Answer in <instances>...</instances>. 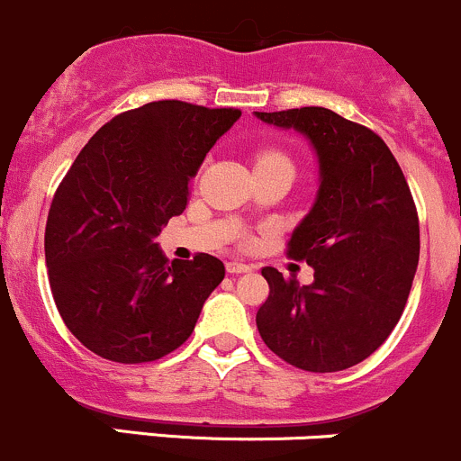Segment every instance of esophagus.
Returning a JSON list of instances; mask_svg holds the SVG:
<instances>
[{"label": "esophagus", "instance_id": "1", "mask_svg": "<svg viewBox=\"0 0 461 461\" xmlns=\"http://www.w3.org/2000/svg\"><path fill=\"white\" fill-rule=\"evenodd\" d=\"M226 271H229L230 276H240V273H250L253 271V267H249V264L244 262H229L226 264Z\"/></svg>", "mask_w": 461, "mask_h": 461}]
</instances>
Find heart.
I'll return each instance as SVG.
<instances>
[{"instance_id":"1","label":"heart","mask_w":461,"mask_h":461,"mask_svg":"<svg viewBox=\"0 0 461 461\" xmlns=\"http://www.w3.org/2000/svg\"><path fill=\"white\" fill-rule=\"evenodd\" d=\"M258 163H286V166H291L289 157L282 152H276V149H264V152H259Z\"/></svg>"}]
</instances>
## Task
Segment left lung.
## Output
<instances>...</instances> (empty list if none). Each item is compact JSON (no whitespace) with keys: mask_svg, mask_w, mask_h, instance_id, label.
I'll list each match as a JSON object with an SVG mask.
<instances>
[{"mask_svg":"<svg viewBox=\"0 0 461 461\" xmlns=\"http://www.w3.org/2000/svg\"><path fill=\"white\" fill-rule=\"evenodd\" d=\"M307 136L318 157L316 202L291 232L286 255L313 267L300 286L264 267L268 298L258 309L267 348L307 372L366 361L403 313L419 262V217L408 181L379 134L325 107L255 112Z\"/></svg>","mask_w":461,"mask_h":461,"instance_id":"obj_1","label":"left lung"}]
</instances>
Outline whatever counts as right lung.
Instances as JSON below:
<instances>
[{
  "label": "right lung",
  "mask_w": 461,
  "mask_h": 461,
  "mask_svg": "<svg viewBox=\"0 0 461 461\" xmlns=\"http://www.w3.org/2000/svg\"><path fill=\"white\" fill-rule=\"evenodd\" d=\"M240 109L157 100L104 122L58 185L44 232L49 282L71 334L113 363H149L193 334L221 259H167L154 237Z\"/></svg>",
  "instance_id": "1"
}]
</instances>
